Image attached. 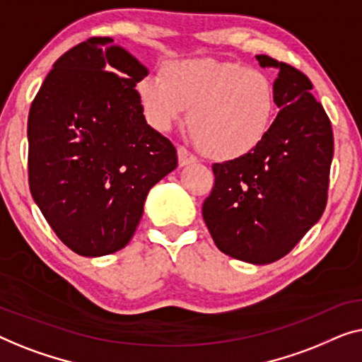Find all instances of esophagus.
I'll return each mask as SVG.
<instances>
[{
  "label": "esophagus",
  "instance_id": "1",
  "mask_svg": "<svg viewBox=\"0 0 362 362\" xmlns=\"http://www.w3.org/2000/svg\"><path fill=\"white\" fill-rule=\"evenodd\" d=\"M177 156H179V165L180 167L195 164V162H197V157L193 156L190 151H187L185 147H182V146L179 147V149H177Z\"/></svg>",
  "mask_w": 362,
  "mask_h": 362
}]
</instances>
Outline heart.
<instances>
[{
  "mask_svg": "<svg viewBox=\"0 0 362 362\" xmlns=\"http://www.w3.org/2000/svg\"><path fill=\"white\" fill-rule=\"evenodd\" d=\"M141 108L152 128L169 131L188 113L203 154L234 160L266 139L277 116V91L266 72L210 57L169 60L159 80L137 83Z\"/></svg>",
  "mask_w": 362,
  "mask_h": 362,
  "instance_id": "b5f03b06",
  "label": "heart"
}]
</instances>
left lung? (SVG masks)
<instances>
[{
  "instance_id": "left-lung-1",
  "label": "left lung",
  "mask_w": 362,
  "mask_h": 362,
  "mask_svg": "<svg viewBox=\"0 0 362 362\" xmlns=\"http://www.w3.org/2000/svg\"><path fill=\"white\" fill-rule=\"evenodd\" d=\"M276 67L281 111L266 139L249 154L213 164L215 185L202 213L221 252L271 264L295 247L322 218L328 200L333 129L312 81L292 65L256 55Z\"/></svg>"
}]
</instances>
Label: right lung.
Wrapping results in <instances>:
<instances>
[{"label":"right lung","instance_id":"obj_1","mask_svg":"<svg viewBox=\"0 0 362 362\" xmlns=\"http://www.w3.org/2000/svg\"><path fill=\"white\" fill-rule=\"evenodd\" d=\"M147 74L111 37H90L54 64L30 105V195L80 256L123 249L147 193L177 167L174 144L142 115L136 83Z\"/></svg>","mask_w":362,"mask_h":362}]
</instances>
